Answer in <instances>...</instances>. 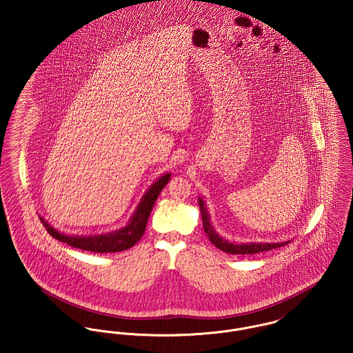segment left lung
Listing matches in <instances>:
<instances>
[{
	"mask_svg": "<svg viewBox=\"0 0 353 353\" xmlns=\"http://www.w3.org/2000/svg\"><path fill=\"white\" fill-rule=\"evenodd\" d=\"M199 203H200V210H201L202 225L206 236L209 241L221 252H228V254H256V252H269L272 249H277L281 246H285L291 243V241L285 242H273V243H256V242H246V243H236V242H230L225 238L220 236L219 232L214 230V227L210 223V214L208 212L206 203L203 199L199 197Z\"/></svg>",
	"mask_w": 353,
	"mask_h": 353,
	"instance_id": "1",
	"label": "left lung"
}]
</instances>
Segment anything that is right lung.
Segmentation results:
<instances>
[{
    "label": "right lung",
    "mask_w": 353,
    "mask_h": 353,
    "mask_svg": "<svg viewBox=\"0 0 353 353\" xmlns=\"http://www.w3.org/2000/svg\"><path fill=\"white\" fill-rule=\"evenodd\" d=\"M170 178H171V172H167V174H163L161 176H159L150 186V189L145 192L141 201L139 202L136 210L133 212V214L129 219V221L126 223V225H123L115 231H110V232H104V234H95V235H85V236L68 235V234H63V232L58 231L57 228L51 227L49 221L45 220L42 216L39 219L52 238H55L57 241L63 242L69 246L92 252H123V250L133 248L144 235L147 223H148V217L151 214L154 201L157 200L163 188L168 183Z\"/></svg>",
    "instance_id": "add662e5"
}]
</instances>
